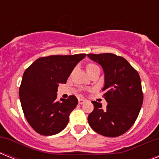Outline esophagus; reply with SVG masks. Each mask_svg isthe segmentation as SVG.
<instances>
[{
	"label": "esophagus",
	"mask_w": 159,
	"mask_h": 159,
	"mask_svg": "<svg viewBox=\"0 0 159 159\" xmlns=\"http://www.w3.org/2000/svg\"><path fill=\"white\" fill-rule=\"evenodd\" d=\"M85 102H86V100H84V99L78 100V103H79L80 105H82V104H83V103H85Z\"/></svg>",
	"instance_id": "esophagus-1"
}]
</instances>
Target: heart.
I'll return each instance as SVG.
<instances>
[{
	"mask_svg": "<svg viewBox=\"0 0 159 159\" xmlns=\"http://www.w3.org/2000/svg\"><path fill=\"white\" fill-rule=\"evenodd\" d=\"M97 67V66L94 64H92V63H90V64L87 65V70H89V69H91V68H92V67Z\"/></svg>",
	"mask_w": 159,
	"mask_h": 159,
	"instance_id": "1",
	"label": "heart"
}]
</instances>
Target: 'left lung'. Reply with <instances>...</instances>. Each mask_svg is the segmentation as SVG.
Here are the masks:
<instances>
[{
  "mask_svg": "<svg viewBox=\"0 0 159 159\" xmlns=\"http://www.w3.org/2000/svg\"><path fill=\"white\" fill-rule=\"evenodd\" d=\"M102 67L105 85L102 88L108 105L106 110L92 102L94 110L88 116L92 129L102 135L117 137L135 122L143 104V92L138 72L124 57L113 53L87 54Z\"/></svg>",
  "mask_w": 159,
  "mask_h": 159,
  "instance_id": "8db88e82",
  "label": "left lung"
}]
</instances>
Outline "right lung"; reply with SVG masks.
I'll use <instances>...</instances> for the list:
<instances>
[{
	"label": "right lung",
	"instance_id": "right-lung-1",
	"mask_svg": "<svg viewBox=\"0 0 159 159\" xmlns=\"http://www.w3.org/2000/svg\"><path fill=\"white\" fill-rule=\"evenodd\" d=\"M84 53L51 55L35 60L24 72L19 96L24 115L30 126L42 135H53L67 126L77 106L75 96L57 101V87L67 77Z\"/></svg>",
	"mask_w": 159,
	"mask_h": 159
}]
</instances>
